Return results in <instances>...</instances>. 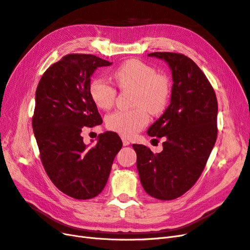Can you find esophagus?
Here are the masks:
<instances>
[{
  "label": "esophagus",
  "instance_id": "1",
  "mask_svg": "<svg viewBox=\"0 0 250 250\" xmlns=\"http://www.w3.org/2000/svg\"><path fill=\"white\" fill-rule=\"evenodd\" d=\"M122 142H123V145H124V146H128V145H129V144H130V142L128 141L127 139H125V138H122Z\"/></svg>",
  "mask_w": 250,
  "mask_h": 250
}]
</instances>
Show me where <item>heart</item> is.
Masks as SVG:
<instances>
[{"mask_svg": "<svg viewBox=\"0 0 250 250\" xmlns=\"http://www.w3.org/2000/svg\"><path fill=\"white\" fill-rule=\"evenodd\" d=\"M118 85L122 89H133V106L130 110H116L106 118L109 130L123 137H132L149 122L148 111L160 115L167 107L171 84L164 74H156L152 65L139 59H129L113 72ZM89 96L98 108L109 109L117 96V89L101 77L89 84Z\"/></svg>", "mask_w": 250, "mask_h": 250, "instance_id": "heart-1", "label": "heart"}]
</instances>
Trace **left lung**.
I'll use <instances>...</instances> for the list:
<instances>
[{"label":"left lung","mask_w":250,"mask_h":250,"mask_svg":"<svg viewBox=\"0 0 250 250\" xmlns=\"http://www.w3.org/2000/svg\"><path fill=\"white\" fill-rule=\"evenodd\" d=\"M148 56L165 60L172 71L171 102L149 127L150 137L165 138L163 151L133 144L141 184L160 200L180 197L195 185L217 140L218 103L206 75L191 58L172 52Z\"/></svg>","instance_id":"obj_1"}]
</instances>
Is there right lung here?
Instances as JSON below:
<instances>
[{"mask_svg": "<svg viewBox=\"0 0 250 250\" xmlns=\"http://www.w3.org/2000/svg\"><path fill=\"white\" fill-rule=\"evenodd\" d=\"M111 63L90 54L65 55L43 73L36 88L32 127L42 166L58 190L75 199L102 192L123 145L111 131L101 133L92 147L81 137L86 127L102 124L88 88L97 67Z\"/></svg>", "mask_w": 250, "mask_h": 250, "instance_id": "obj_1", "label": "right lung"}]
</instances>
